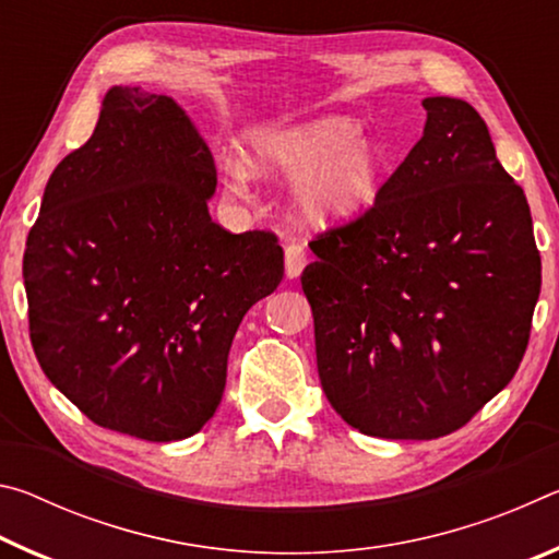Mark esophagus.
I'll return each instance as SVG.
<instances>
[{
	"instance_id": "esophagus-1",
	"label": "esophagus",
	"mask_w": 559,
	"mask_h": 559,
	"mask_svg": "<svg viewBox=\"0 0 559 559\" xmlns=\"http://www.w3.org/2000/svg\"><path fill=\"white\" fill-rule=\"evenodd\" d=\"M283 257H286V276L298 278L300 271L306 269L308 263V251L302 241H288L286 249H283Z\"/></svg>"
}]
</instances>
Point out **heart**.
<instances>
[{
    "label": "heart",
    "instance_id": "obj_1",
    "mask_svg": "<svg viewBox=\"0 0 559 559\" xmlns=\"http://www.w3.org/2000/svg\"><path fill=\"white\" fill-rule=\"evenodd\" d=\"M251 167L269 177H302L293 210L302 222L328 226L355 219L374 202L384 155L370 138L357 135L353 120L330 116L263 135L251 150ZM226 175L236 192L249 179L241 163H231Z\"/></svg>",
    "mask_w": 559,
    "mask_h": 559
}]
</instances>
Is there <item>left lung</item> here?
Returning a JSON list of instances; mask_svg holds the SVG:
<instances>
[{"instance_id":"obj_1","label":"left lung","mask_w":559,"mask_h":559,"mask_svg":"<svg viewBox=\"0 0 559 559\" xmlns=\"http://www.w3.org/2000/svg\"><path fill=\"white\" fill-rule=\"evenodd\" d=\"M427 128L355 219L316 234L302 271L318 374L367 437L439 439L513 380L540 296L523 194L459 98H424Z\"/></svg>"}]
</instances>
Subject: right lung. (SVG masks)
<instances>
[{"label":"right lung","mask_w":559,"mask_h":559,"mask_svg":"<svg viewBox=\"0 0 559 559\" xmlns=\"http://www.w3.org/2000/svg\"><path fill=\"white\" fill-rule=\"evenodd\" d=\"M210 147L173 98L110 88L46 185L24 251L44 374L93 424L145 441L200 431L241 318L283 278L273 231L214 224Z\"/></svg>","instance_id":"right-lung-1"}]
</instances>
